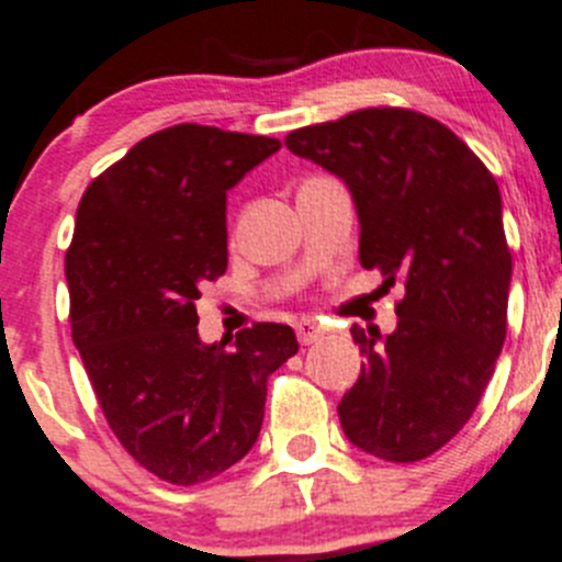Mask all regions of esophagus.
<instances>
[{"mask_svg":"<svg viewBox=\"0 0 562 562\" xmlns=\"http://www.w3.org/2000/svg\"><path fill=\"white\" fill-rule=\"evenodd\" d=\"M296 334H299V342L313 345L323 337V326L317 321H310V317H302V321L296 323Z\"/></svg>","mask_w":562,"mask_h":562,"instance_id":"esophagus-1","label":"esophagus"}]
</instances>
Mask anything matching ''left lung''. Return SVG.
<instances>
[{"label":"left lung","mask_w":562,"mask_h":562,"mask_svg":"<svg viewBox=\"0 0 562 562\" xmlns=\"http://www.w3.org/2000/svg\"><path fill=\"white\" fill-rule=\"evenodd\" d=\"M285 146L345 181L361 266L405 288L394 331L350 328L364 361L337 405L345 438L418 462L468 424L506 339L512 252L495 176L446 124L407 108L293 130Z\"/></svg>","instance_id":"obj_1"}]
</instances>
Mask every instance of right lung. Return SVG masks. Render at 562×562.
I'll list each match as a JSON object with an SVG mask.
<instances>
[{"label":"right lung","mask_w":562,"mask_h":562,"mask_svg":"<svg viewBox=\"0 0 562 562\" xmlns=\"http://www.w3.org/2000/svg\"><path fill=\"white\" fill-rule=\"evenodd\" d=\"M280 149L266 135L176 124L87 187L67 249L72 342L119 443L190 486L247 457L266 381L299 350L282 323L201 342L195 302L228 269V190Z\"/></svg>","instance_id":"right-lung-1"}]
</instances>
